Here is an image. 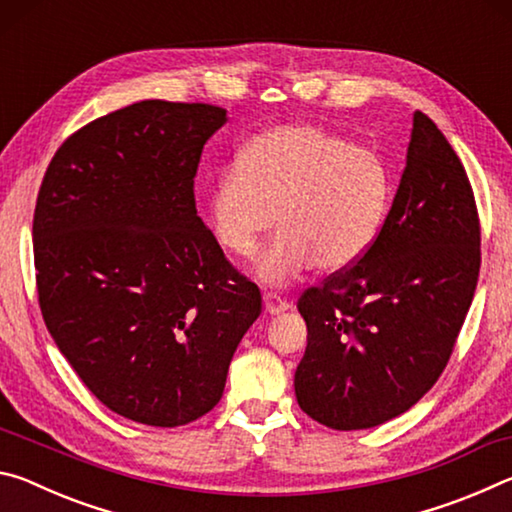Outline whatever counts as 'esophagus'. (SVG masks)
Listing matches in <instances>:
<instances>
[{
  "label": "esophagus",
  "instance_id": "34e87169",
  "mask_svg": "<svg viewBox=\"0 0 512 512\" xmlns=\"http://www.w3.org/2000/svg\"><path fill=\"white\" fill-rule=\"evenodd\" d=\"M264 309L271 316H275V314H282V311L291 309V305L284 298L277 296V293H266V296H264Z\"/></svg>",
  "mask_w": 512,
  "mask_h": 512
}]
</instances>
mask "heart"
Wrapping results in <instances>:
<instances>
[{"mask_svg":"<svg viewBox=\"0 0 512 512\" xmlns=\"http://www.w3.org/2000/svg\"><path fill=\"white\" fill-rule=\"evenodd\" d=\"M393 171L370 146L311 124H282L241 146L235 167L216 180L207 214L216 241L237 257L253 255L264 284L282 287L318 264L343 271L375 244L393 201Z\"/></svg>","mask_w":512,"mask_h":512,"instance_id":"heart-1","label":"heart"}]
</instances>
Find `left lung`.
Returning a JSON list of instances; mask_svg holds the SVG:
<instances>
[{"mask_svg": "<svg viewBox=\"0 0 512 512\" xmlns=\"http://www.w3.org/2000/svg\"><path fill=\"white\" fill-rule=\"evenodd\" d=\"M474 194L452 144L415 112L391 212L357 264L298 300L307 350L293 386L329 429L397 418L436 384L481 266Z\"/></svg>", "mask_w": 512, "mask_h": 512, "instance_id": "obj_1", "label": "left lung"}]
</instances>
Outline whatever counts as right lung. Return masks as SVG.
Wrapping results in <instances>:
<instances>
[{"label":"right lung","instance_id":"1","mask_svg":"<svg viewBox=\"0 0 512 512\" xmlns=\"http://www.w3.org/2000/svg\"><path fill=\"white\" fill-rule=\"evenodd\" d=\"M228 121L207 103L140 101L56 151L33 216L51 339L99 402L151 427L219 404L262 296L196 212L205 142Z\"/></svg>","mask_w":512,"mask_h":512}]
</instances>
